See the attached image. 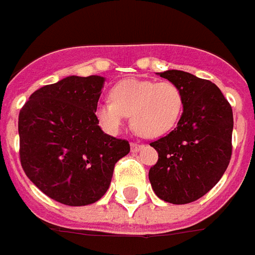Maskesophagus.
Here are the masks:
<instances>
[{"mask_svg":"<svg viewBox=\"0 0 255 255\" xmlns=\"http://www.w3.org/2000/svg\"><path fill=\"white\" fill-rule=\"evenodd\" d=\"M142 145L141 144H138V142H131L130 144V149H131V152H137L140 148H141Z\"/></svg>","mask_w":255,"mask_h":255,"instance_id":"obj_1","label":"esophagus"}]
</instances>
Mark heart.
<instances>
[{
	"mask_svg": "<svg viewBox=\"0 0 255 255\" xmlns=\"http://www.w3.org/2000/svg\"><path fill=\"white\" fill-rule=\"evenodd\" d=\"M111 100L100 102L96 117L110 133H117L130 115L131 128L140 136L158 138L173 130L181 117L184 96L173 82L124 79L114 86Z\"/></svg>",
	"mask_w": 255,
	"mask_h": 255,
	"instance_id": "1",
	"label": "heart"
}]
</instances>
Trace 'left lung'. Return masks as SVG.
I'll list each match as a JSON object with an SVG mask.
<instances>
[{
	"label": "left lung",
	"mask_w": 255,
	"mask_h": 255,
	"mask_svg": "<svg viewBox=\"0 0 255 255\" xmlns=\"http://www.w3.org/2000/svg\"><path fill=\"white\" fill-rule=\"evenodd\" d=\"M159 75L181 89L184 111L174 130L151 142L159 158L148 177L158 198L185 205L207 194L227 170L232 155L234 114L210 81L180 70Z\"/></svg>",
	"instance_id": "1"
}]
</instances>
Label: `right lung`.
Listing matches in <instances>:
<instances>
[{
    "mask_svg": "<svg viewBox=\"0 0 255 255\" xmlns=\"http://www.w3.org/2000/svg\"><path fill=\"white\" fill-rule=\"evenodd\" d=\"M104 78L67 77L35 90L19 114L20 163L50 199L67 206L95 203L107 192L128 140L106 134L96 107Z\"/></svg>",
    "mask_w": 255,
    "mask_h": 255,
    "instance_id": "add662e5",
    "label": "right lung"
}]
</instances>
